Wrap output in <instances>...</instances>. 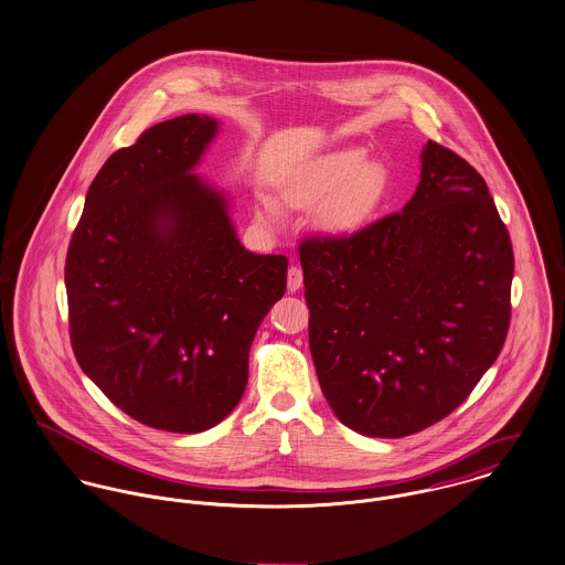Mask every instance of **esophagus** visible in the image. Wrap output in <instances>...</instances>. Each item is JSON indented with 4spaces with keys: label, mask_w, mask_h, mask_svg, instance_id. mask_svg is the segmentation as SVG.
I'll list each match as a JSON object with an SVG mask.
<instances>
[{
    "label": "esophagus",
    "mask_w": 565,
    "mask_h": 565,
    "mask_svg": "<svg viewBox=\"0 0 565 565\" xmlns=\"http://www.w3.org/2000/svg\"><path fill=\"white\" fill-rule=\"evenodd\" d=\"M302 282H305L302 269H300L298 265H291V267H289V274H287V289L294 294V291H298V289L302 287Z\"/></svg>",
    "instance_id": "obj_1"
}]
</instances>
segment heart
I'll return each mask as SVG.
<instances>
[{
    "mask_svg": "<svg viewBox=\"0 0 565 565\" xmlns=\"http://www.w3.org/2000/svg\"><path fill=\"white\" fill-rule=\"evenodd\" d=\"M386 192V170L366 161L362 149H341L312 159L280 188V203L291 209L317 206V224L334 235L354 233L382 203ZM258 220L276 226L280 211L263 199Z\"/></svg>",
    "mask_w": 565,
    "mask_h": 565,
    "instance_id": "heart-1",
    "label": "heart"
}]
</instances>
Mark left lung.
<instances>
[{
	"label": "left lung",
	"instance_id": "1",
	"mask_svg": "<svg viewBox=\"0 0 565 565\" xmlns=\"http://www.w3.org/2000/svg\"><path fill=\"white\" fill-rule=\"evenodd\" d=\"M402 211L300 242L308 345L330 408L404 438L456 411L512 319V239L483 177L429 140Z\"/></svg>",
	"mask_w": 565,
	"mask_h": 565
}]
</instances>
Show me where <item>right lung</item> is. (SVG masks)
I'll list each match as a JSON object with an SVG mask.
<instances>
[{"label": "right lung", "instance_id": "add662e5", "mask_svg": "<svg viewBox=\"0 0 565 565\" xmlns=\"http://www.w3.org/2000/svg\"><path fill=\"white\" fill-rule=\"evenodd\" d=\"M215 129L185 114L109 154L64 265L79 366L163 431H205L233 412L258 323L287 289L289 258L244 250L224 196L190 172Z\"/></svg>", "mask_w": 565, "mask_h": 565}]
</instances>
